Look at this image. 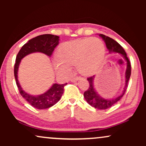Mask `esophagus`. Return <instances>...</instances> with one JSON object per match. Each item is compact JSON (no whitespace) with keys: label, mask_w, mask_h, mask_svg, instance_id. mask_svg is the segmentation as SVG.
<instances>
[{"label":"esophagus","mask_w":146,"mask_h":146,"mask_svg":"<svg viewBox=\"0 0 146 146\" xmlns=\"http://www.w3.org/2000/svg\"><path fill=\"white\" fill-rule=\"evenodd\" d=\"M82 78L81 77H78V76H74V78H72L71 79V82H76L78 80H80Z\"/></svg>","instance_id":"34e87169"}]
</instances>
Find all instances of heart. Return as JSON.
<instances>
[{"label":"heart","instance_id":"1","mask_svg":"<svg viewBox=\"0 0 146 146\" xmlns=\"http://www.w3.org/2000/svg\"><path fill=\"white\" fill-rule=\"evenodd\" d=\"M104 55L105 47L100 40L86 38L63 45L58 51V59L53 64L62 72L69 71V66H76L82 74L90 76L100 68Z\"/></svg>","mask_w":146,"mask_h":146}]
</instances>
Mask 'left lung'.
<instances>
[{"mask_svg": "<svg viewBox=\"0 0 146 146\" xmlns=\"http://www.w3.org/2000/svg\"><path fill=\"white\" fill-rule=\"evenodd\" d=\"M99 36L104 40V41L106 43V46L110 53L115 52L120 54L121 56L123 58V59L127 62V68L125 74V87L123 88L122 93L117 97L115 98L106 99L102 97L101 96H100L98 94L96 90L94 88V85L95 75L87 78L90 86L88 89L84 93V97L85 100L90 105L94 108H95L99 110H106L110 108H111L112 106L114 105L115 104H116L123 97V96L124 95L127 88V83H128L129 79L131 76V64L130 62H129L128 58L127 57V54L125 53V50L119 43H117L116 41L112 38H111L106 36L104 35H102V34L99 35Z\"/></svg>", "mask_w": 146, "mask_h": 146, "instance_id": "left-lung-1", "label": "left lung"}]
</instances>
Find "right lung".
Wrapping results in <instances>:
<instances>
[{"instance_id": "1", "label": "right lung", "mask_w": 146, "mask_h": 146, "mask_svg": "<svg viewBox=\"0 0 146 146\" xmlns=\"http://www.w3.org/2000/svg\"><path fill=\"white\" fill-rule=\"evenodd\" d=\"M60 37L53 35H43L33 38L21 48L16 58L15 78L16 83L22 96L35 108L43 110L49 108L60 100L64 93V87L66 84H54L46 92L40 95H31L22 88L18 80V71L21 60L26 56L34 52H42L50 57L54 50L59 44Z\"/></svg>"}]
</instances>
